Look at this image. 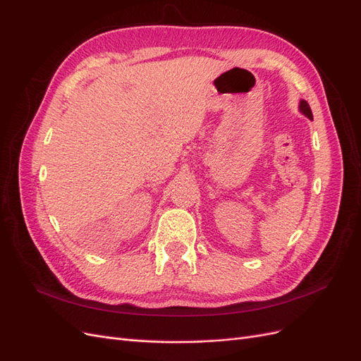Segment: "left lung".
Masks as SVG:
<instances>
[{
  "mask_svg": "<svg viewBox=\"0 0 361 361\" xmlns=\"http://www.w3.org/2000/svg\"><path fill=\"white\" fill-rule=\"evenodd\" d=\"M300 110L302 111V114H305L309 118L313 120V114H312V110H310V105H309L307 102L301 101V102H300Z\"/></svg>",
  "mask_w": 361,
  "mask_h": 361,
  "instance_id": "8db88e82",
  "label": "left lung"
}]
</instances>
